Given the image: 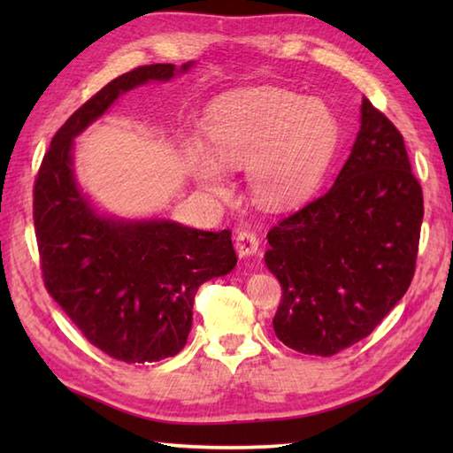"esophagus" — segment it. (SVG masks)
<instances>
[{"label": "esophagus", "instance_id": "esophagus-1", "mask_svg": "<svg viewBox=\"0 0 453 453\" xmlns=\"http://www.w3.org/2000/svg\"><path fill=\"white\" fill-rule=\"evenodd\" d=\"M235 249L239 257H251L258 251V235L249 226L239 227L235 234Z\"/></svg>", "mask_w": 453, "mask_h": 453}]
</instances>
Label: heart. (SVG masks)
<instances>
[{"label": "heart", "instance_id": "heart-1", "mask_svg": "<svg viewBox=\"0 0 453 453\" xmlns=\"http://www.w3.org/2000/svg\"><path fill=\"white\" fill-rule=\"evenodd\" d=\"M336 138V120L325 103L294 93L261 89L214 104L206 120L208 146L187 148L192 175L221 195V169L247 167L257 200L288 206L319 182Z\"/></svg>", "mask_w": 453, "mask_h": 453}]
</instances>
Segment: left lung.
<instances>
[{"instance_id": "8db88e82", "label": "left lung", "mask_w": 453, "mask_h": 453, "mask_svg": "<svg viewBox=\"0 0 453 453\" xmlns=\"http://www.w3.org/2000/svg\"><path fill=\"white\" fill-rule=\"evenodd\" d=\"M334 185L268 232L265 263L282 286L273 319L286 346L333 356L365 339L415 276L422 188L401 132L370 99Z\"/></svg>"}]
</instances>
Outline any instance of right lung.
Returning <instances> with one entry per match:
<instances>
[{"label": "right lung", "instance_id": "obj_1", "mask_svg": "<svg viewBox=\"0 0 453 453\" xmlns=\"http://www.w3.org/2000/svg\"><path fill=\"white\" fill-rule=\"evenodd\" d=\"M175 72L173 64L140 65L104 85L54 134L35 180V234L48 294L93 346L127 364L180 352L198 286L237 263L229 229L101 218L75 185L73 138L119 95Z\"/></svg>", "mask_w": 453, "mask_h": 453}]
</instances>
